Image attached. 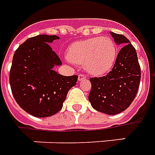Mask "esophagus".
Wrapping results in <instances>:
<instances>
[{
  "label": "esophagus",
  "instance_id": "34e87169",
  "mask_svg": "<svg viewBox=\"0 0 155 155\" xmlns=\"http://www.w3.org/2000/svg\"><path fill=\"white\" fill-rule=\"evenodd\" d=\"M86 76L84 75V74H78V80L79 81H83V80L86 79Z\"/></svg>",
  "mask_w": 155,
  "mask_h": 155
}]
</instances>
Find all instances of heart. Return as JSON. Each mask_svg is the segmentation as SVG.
I'll return each mask as SVG.
<instances>
[{
  "instance_id": "b5f03b06",
  "label": "heart",
  "mask_w": 155,
  "mask_h": 155,
  "mask_svg": "<svg viewBox=\"0 0 155 155\" xmlns=\"http://www.w3.org/2000/svg\"><path fill=\"white\" fill-rule=\"evenodd\" d=\"M67 57L75 64H83L87 72L102 76L110 71L117 58V46L109 37L78 41L69 46Z\"/></svg>"
}]
</instances>
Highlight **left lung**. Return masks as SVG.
Listing matches in <instances>:
<instances>
[{
  "label": "left lung",
  "mask_w": 155,
  "mask_h": 155,
  "mask_svg": "<svg viewBox=\"0 0 155 155\" xmlns=\"http://www.w3.org/2000/svg\"><path fill=\"white\" fill-rule=\"evenodd\" d=\"M115 43L123 46L112 71L101 78H91L88 100L92 107L115 115L129 107L136 97L141 78L137 52L127 37L110 31Z\"/></svg>",
  "instance_id": "1"
}]
</instances>
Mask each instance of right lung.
Here are the masks:
<instances>
[{"instance_id": "add662e5", "label": "right lung", "mask_w": 155, "mask_h": 155, "mask_svg": "<svg viewBox=\"0 0 155 155\" xmlns=\"http://www.w3.org/2000/svg\"><path fill=\"white\" fill-rule=\"evenodd\" d=\"M58 36L38 35L28 38L14 53L10 85L20 107L37 118L50 117L62 109L78 76H62L53 70L62 64L49 43Z\"/></svg>"}]
</instances>
